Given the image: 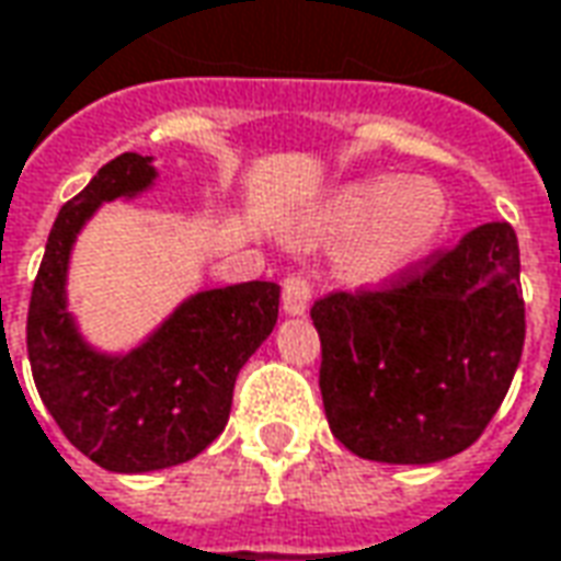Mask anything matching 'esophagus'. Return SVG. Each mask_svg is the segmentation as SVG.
Returning a JSON list of instances; mask_svg holds the SVG:
<instances>
[{
  "label": "esophagus",
  "instance_id": "34e87169",
  "mask_svg": "<svg viewBox=\"0 0 561 561\" xmlns=\"http://www.w3.org/2000/svg\"><path fill=\"white\" fill-rule=\"evenodd\" d=\"M310 297H312V285L307 276H300V273H288V276L282 279V307H285V312H291V316L307 312V307H310Z\"/></svg>",
  "mask_w": 561,
  "mask_h": 561
}]
</instances>
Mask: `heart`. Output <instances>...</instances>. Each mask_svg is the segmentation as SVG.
<instances>
[{
	"label": "heart",
	"mask_w": 561,
	"mask_h": 561,
	"mask_svg": "<svg viewBox=\"0 0 561 561\" xmlns=\"http://www.w3.org/2000/svg\"><path fill=\"white\" fill-rule=\"evenodd\" d=\"M451 224L445 190L424 178L377 174L344 186L316 217L319 239H346L337 270L353 285H387L417 266Z\"/></svg>",
	"instance_id": "b5f03b06"
}]
</instances>
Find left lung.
Masks as SVG:
<instances>
[{"label": "left lung", "instance_id": "8db88e82", "mask_svg": "<svg viewBox=\"0 0 561 561\" xmlns=\"http://www.w3.org/2000/svg\"><path fill=\"white\" fill-rule=\"evenodd\" d=\"M331 433L380 463L460 455L497 414L525 344L519 242L482 224L405 276L312 304Z\"/></svg>", "mask_w": 561, "mask_h": 561}]
</instances>
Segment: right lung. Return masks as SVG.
Listing matches in <instances>:
<instances>
[{
  "label": "right lung",
  "mask_w": 561,
  "mask_h": 561,
  "mask_svg": "<svg viewBox=\"0 0 561 561\" xmlns=\"http://www.w3.org/2000/svg\"><path fill=\"white\" fill-rule=\"evenodd\" d=\"M152 178L150 156L122 152L60 208L26 312L45 409L82 455L113 472L165 470L205 451L227 426L239 368L279 316L276 282H242L190 297L128 356L85 346L64 300L72 239L101 202L135 196Z\"/></svg>",
  "instance_id": "1"
}]
</instances>
